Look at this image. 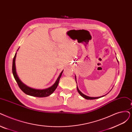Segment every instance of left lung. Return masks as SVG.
<instances>
[{"mask_svg": "<svg viewBox=\"0 0 132 132\" xmlns=\"http://www.w3.org/2000/svg\"><path fill=\"white\" fill-rule=\"evenodd\" d=\"M117 61H118V60H117ZM118 63H119V62H118ZM75 78H76V75H75ZM76 82H77V81H76ZM112 90V89H111ZM77 90H78V93L80 94V95H81V96H82L83 98H84L85 99H87V100H93V99H99V98H101V97H103V96H104L105 95H106V94H107L109 92H110L111 91H110L109 92L107 93V94H106V95H103V96H99V97H90V96H87V95H85L84 94H83L81 91H80L79 89V88H78V87L77 86Z\"/></svg>", "mask_w": 132, "mask_h": 132, "instance_id": "left-lung-1", "label": "left lung"}]
</instances>
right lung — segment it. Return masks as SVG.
<instances>
[{
	"label": "right lung",
	"mask_w": 132,
	"mask_h": 132,
	"mask_svg": "<svg viewBox=\"0 0 132 132\" xmlns=\"http://www.w3.org/2000/svg\"><path fill=\"white\" fill-rule=\"evenodd\" d=\"M19 48L17 50L18 51ZM16 56V52L15 54V55L14 56V58L13 59V63H12V73L13 77L15 80L16 82L18 84L19 88L21 89V90L25 93L26 94L32 96H36L38 97V98H42V97H46L49 95H50L51 94H52L54 90L56 89L58 86L60 78L62 75V73L63 72L62 70V72L60 73L58 78H57L56 80L55 81V83L52 86L47 88L46 89H36V88H33L27 86V85L24 84L22 82L20 79L19 78L18 75L16 74V67H15V58Z\"/></svg>",
	"instance_id": "obj_1"
}]
</instances>
